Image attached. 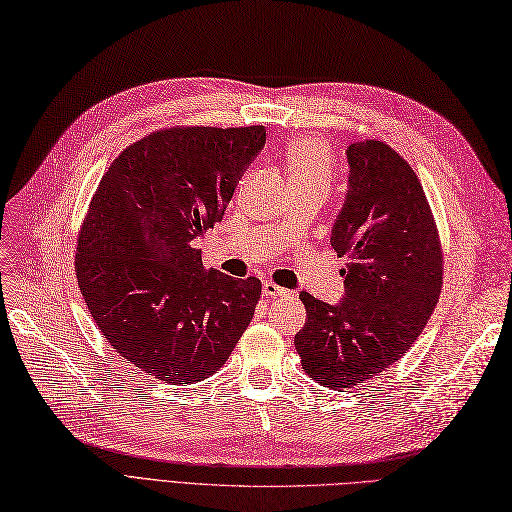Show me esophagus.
Returning a JSON list of instances; mask_svg holds the SVG:
<instances>
[{
	"instance_id": "34e87169",
	"label": "esophagus",
	"mask_w": 512,
	"mask_h": 512,
	"mask_svg": "<svg viewBox=\"0 0 512 512\" xmlns=\"http://www.w3.org/2000/svg\"><path fill=\"white\" fill-rule=\"evenodd\" d=\"M261 291H263V295H266V298H278V295H287L289 293L287 289L274 285L272 280H266V283L261 285Z\"/></svg>"
}]
</instances>
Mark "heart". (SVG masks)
I'll return each mask as SVG.
<instances>
[{
  "label": "heart",
  "mask_w": 512,
  "mask_h": 512,
  "mask_svg": "<svg viewBox=\"0 0 512 512\" xmlns=\"http://www.w3.org/2000/svg\"><path fill=\"white\" fill-rule=\"evenodd\" d=\"M285 163L289 180L321 178L327 180L332 174V161L325 146L312 138H295L285 148Z\"/></svg>",
  "instance_id": "1"
}]
</instances>
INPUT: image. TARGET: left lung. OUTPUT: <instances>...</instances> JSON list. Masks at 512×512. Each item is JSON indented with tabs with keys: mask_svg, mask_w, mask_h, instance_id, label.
<instances>
[{
	"mask_svg": "<svg viewBox=\"0 0 512 512\" xmlns=\"http://www.w3.org/2000/svg\"><path fill=\"white\" fill-rule=\"evenodd\" d=\"M349 185L332 227L344 295L327 304L302 291L306 325L295 349L310 378L340 389L378 376L419 338L442 287V253L423 187L391 146L346 148Z\"/></svg>",
	"mask_w": 512,
	"mask_h": 512,
	"instance_id": "1",
	"label": "left lung"
}]
</instances>
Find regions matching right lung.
<instances>
[{
    "label": "right lung",
    "instance_id": "1",
    "mask_svg": "<svg viewBox=\"0 0 512 512\" xmlns=\"http://www.w3.org/2000/svg\"><path fill=\"white\" fill-rule=\"evenodd\" d=\"M266 129L174 127L110 163L82 225L76 278L102 334L159 381L217 372L249 327L255 276L206 270L195 240L223 219Z\"/></svg>",
    "mask_w": 512,
    "mask_h": 512
}]
</instances>
